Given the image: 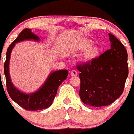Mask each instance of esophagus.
Masks as SVG:
<instances>
[{
  "label": "esophagus",
  "instance_id": "obj_1",
  "mask_svg": "<svg viewBox=\"0 0 134 134\" xmlns=\"http://www.w3.org/2000/svg\"><path fill=\"white\" fill-rule=\"evenodd\" d=\"M70 75L72 76H76L77 75V72H76V70H72V71H71Z\"/></svg>",
  "mask_w": 134,
  "mask_h": 134
}]
</instances>
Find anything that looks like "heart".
<instances>
[{"label": "heart", "mask_w": 134, "mask_h": 134, "mask_svg": "<svg viewBox=\"0 0 134 134\" xmlns=\"http://www.w3.org/2000/svg\"><path fill=\"white\" fill-rule=\"evenodd\" d=\"M93 44V42L89 39H84L80 41L77 44V49L78 51H86L84 52L81 57V60L84 62H90L91 61L96 59L99 55L100 49L99 47H91Z\"/></svg>", "instance_id": "obj_1"}]
</instances>
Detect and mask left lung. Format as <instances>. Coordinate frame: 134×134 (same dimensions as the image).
I'll list each match as a JSON object with an SVG mask.
<instances>
[{"label": "left lung", "mask_w": 134, "mask_h": 134, "mask_svg": "<svg viewBox=\"0 0 134 134\" xmlns=\"http://www.w3.org/2000/svg\"><path fill=\"white\" fill-rule=\"evenodd\" d=\"M110 49L90 62L77 65L80 97L90 106H108L122 94L128 76V53L124 44L109 34Z\"/></svg>", "instance_id": "left-lung-1"}]
</instances>
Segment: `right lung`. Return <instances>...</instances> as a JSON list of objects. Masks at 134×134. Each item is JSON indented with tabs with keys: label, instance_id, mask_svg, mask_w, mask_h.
Segmentation results:
<instances>
[{
	"label": "right lung",
	"instance_id": "right-lung-1",
	"mask_svg": "<svg viewBox=\"0 0 134 134\" xmlns=\"http://www.w3.org/2000/svg\"><path fill=\"white\" fill-rule=\"evenodd\" d=\"M24 40L39 41L40 39L37 35L31 32V30L26 28L21 31L17 38L8 47L6 52V59L4 65V72L6 77L8 93L15 103L25 110L34 111L47 109L53 103L54 97L57 95L58 87L66 79L68 72L67 70H60L51 73L42 87L32 93H24L18 90L14 86L11 81L9 74V62L11 52L16 43Z\"/></svg>",
	"mask_w": 134,
	"mask_h": 134
}]
</instances>
